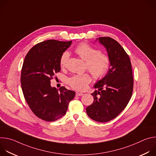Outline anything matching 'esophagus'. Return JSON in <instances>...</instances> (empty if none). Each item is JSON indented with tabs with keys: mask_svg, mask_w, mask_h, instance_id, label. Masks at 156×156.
Returning a JSON list of instances; mask_svg holds the SVG:
<instances>
[{
	"mask_svg": "<svg viewBox=\"0 0 156 156\" xmlns=\"http://www.w3.org/2000/svg\"><path fill=\"white\" fill-rule=\"evenodd\" d=\"M83 93H78V92H76V96H83Z\"/></svg>",
	"mask_w": 156,
	"mask_h": 156,
	"instance_id": "1",
	"label": "esophagus"
}]
</instances>
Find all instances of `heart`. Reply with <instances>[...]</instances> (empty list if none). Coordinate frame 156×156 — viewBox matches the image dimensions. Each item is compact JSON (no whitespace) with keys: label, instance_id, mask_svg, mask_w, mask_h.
Wrapping results in <instances>:
<instances>
[{"label":"heart","instance_id":"b5f03b06","mask_svg":"<svg viewBox=\"0 0 156 156\" xmlns=\"http://www.w3.org/2000/svg\"><path fill=\"white\" fill-rule=\"evenodd\" d=\"M75 52L84 61L86 67L96 79H101L107 74L110 61L109 57L105 54L99 52L96 48L87 43H81L76 48ZM70 54L68 51L62 53L60 58V65L64 68L69 60ZM91 81V77L87 73L75 75L68 80L69 84L75 90L83 91L87 85Z\"/></svg>","mask_w":156,"mask_h":156}]
</instances>
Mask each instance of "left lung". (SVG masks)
<instances>
[{"instance_id": "8db88e82", "label": "left lung", "mask_w": 156, "mask_h": 156, "mask_svg": "<svg viewBox=\"0 0 156 156\" xmlns=\"http://www.w3.org/2000/svg\"><path fill=\"white\" fill-rule=\"evenodd\" d=\"M105 47L110 61L107 74L94 87L93 103L86 108L88 117L98 122H107L117 117L129 102L133 90L131 64L120 44L109 37L96 41Z\"/></svg>"}]
</instances>
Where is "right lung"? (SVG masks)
<instances>
[{
	"label": "right lung",
	"instance_id": "obj_1",
	"mask_svg": "<svg viewBox=\"0 0 156 156\" xmlns=\"http://www.w3.org/2000/svg\"><path fill=\"white\" fill-rule=\"evenodd\" d=\"M54 39L37 44L27 54L22 66L21 84L25 99L32 112L47 122L64 116L75 92L51 85L55 73L60 71V58L72 44Z\"/></svg>",
	"mask_w": 156,
	"mask_h": 156
}]
</instances>
